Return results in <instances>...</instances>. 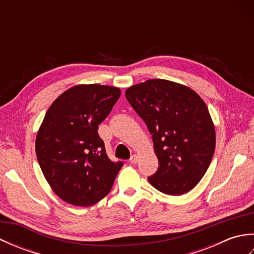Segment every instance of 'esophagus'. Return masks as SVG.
<instances>
[{
	"instance_id": "obj_1",
	"label": "esophagus",
	"mask_w": 254,
	"mask_h": 254,
	"mask_svg": "<svg viewBox=\"0 0 254 254\" xmlns=\"http://www.w3.org/2000/svg\"><path fill=\"white\" fill-rule=\"evenodd\" d=\"M138 161V156L137 155H132L131 158H130V163L131 164H136Z\"/></svg>"
}]
</instances>
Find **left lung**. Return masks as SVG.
Segmentation results:
<instances>
[{"label":"left lung","instance_id":"1","mask_svg":"<svg viewBox=\"0 0 254 254\" xmlns=\"http://www.w3.org/2000/svg\"><path fill=\"white\" fill-rule=\"evenodd\" d=\"M126 97L152 134L158 169L148 181L168 195H182L208 169L216 134L203 99L185 85L148 79L131 86Z\"/></svg>","mask_w":254,"mask_h":254}]
</instances>
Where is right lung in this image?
Wrapping results in <instances>:
<instances>
[{"label": "right lung", "mask_w": 254, "mask_h": 254, "mask_svg": "<svg viewBox=\"0 0 254 254\" xmlns=\"http://www.w3.org/2000/svg\"><path fill=\"white\" fill-rule=\"evenodd\" d=\"M121 90L99 84L76 85L52 102L36 137V155L57 195L75 206H90L110 192L123 163L107 156L98 126Z\"/></svg>", "instance_id": "obj_1"}]
</instances>
